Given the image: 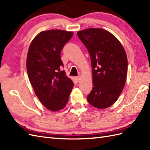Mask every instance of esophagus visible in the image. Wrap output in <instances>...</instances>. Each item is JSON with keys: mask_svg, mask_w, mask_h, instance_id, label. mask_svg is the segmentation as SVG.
I'll use <instances>...</instances> for the list:
<instances>
[{"mask_svg": "<svg viewBox=\"0 0 150 150\" xmlns=\"http://www.w3.org/2000/svg\"><path fill=\"white\" fill-rule=\"evenodd\" d=\"M76 80L77 81V82H79V81H80V80H81V77L80 76H77V77H76Z\"/></svg>", "mask_w": 150, "mask_h": 150, "instance_id": "1", "label": "esophagus"}]
</instances>
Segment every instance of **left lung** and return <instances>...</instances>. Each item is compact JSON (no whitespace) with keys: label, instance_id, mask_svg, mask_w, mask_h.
<instances>
[{"label":"left lung","instance_id":"obj_1","mask_svg":"<svg viewBox=\"0 0 150 150\" xmlns=\"http://www.w3.org/2000/svg\"><path fill=\"white\" fill-rule=\"evenodd\" d=\"M78 37L90 55L93 87L88 103L98 109L113 105L126 83L128 59L122 44L108 31L89 28L79 31Z\"/></svg>","mask_w":150,"mask_h":150}]
</instances>
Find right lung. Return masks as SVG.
<instances>
[{
    "label": "right lung",
    "instance_id": "obj_1",
    "mask_svg": "<svg viewBox=\"0 0 150 150\" xmlns=\"http://www.w3.org/2000/svg\"><path fill=\"white\" fill-rule=\"evenodd\" d=\"M73 35L60 30L42 31L28 50L26 68L30 83L41 103L52 111L66 106L73 87L72 81L61 70L64 65L60 57Z\"/></svg>",
    "mask_w": 150,
    "mask_h": 150
}]
</instances>
